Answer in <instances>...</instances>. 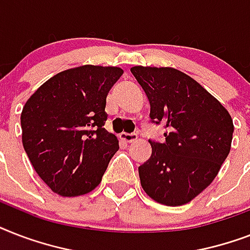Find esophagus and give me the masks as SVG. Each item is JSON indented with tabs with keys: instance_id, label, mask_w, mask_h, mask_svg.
I'll list each match as a JSON object with an SVG mask.
<instances>
[{
	"instance_id": "34e87169",
	"label": "esophagus",
	"mask_w": 250,
	"mask_h": 250,
	"mask_svg": "<svg viewBox=\"0 0 250 250\" xmlns=\"http://www.w3.org/2000/svg\"><path fill=\"white\" fill-rule=\"evenodd\" d=\"M119 139L125 141V143H132V141L137 140V135H136V133H125V132H123V133H121V135H119Z\"/></svg>"
}]
</instances>
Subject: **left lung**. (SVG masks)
<instances>
[{"label":"left lung","mask_w":250,"mask_h":250,"mask_svg":"<svg viewBox=\"0 0 250 250\" xmlns=\"http://www.w3.org/2000/svg\"><path fill=\"white\" fill-rule=\"evenodd\" d=\"M150 104V121L166 141L149 140L152 156L139 167L143 189L167 206L184 205L210 186L231 149L233 123L202 85L171 67L131 68Z\"/></svg>","instance_id":"left-lung-1"}]
</instances>
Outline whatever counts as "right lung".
Wrapping results in <instances>:
<instances>
[{
    "label": "right lung",
    "mask_w": 250,
    "mask_h": 250,
    "mask_svg": "<svg viewBox=\"0 0 250 250\" xmlns=\"http://www.w3.org/2000/svg\"><path fill=\"white\" fill-rule=\"evenodd\" d=\"M119 67L85 64L57 74L25 102L21 141L33 168L57 194L75 197L101 183L117 136L104 125L106 96Z\"/></svg>",
    "instance_id": "add662e5"
}]
</instances>
